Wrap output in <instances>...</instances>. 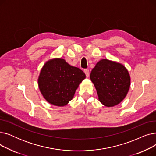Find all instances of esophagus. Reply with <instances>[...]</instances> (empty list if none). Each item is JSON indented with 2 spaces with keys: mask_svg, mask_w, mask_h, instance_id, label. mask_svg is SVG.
I'll return each mask as SVG.
<instances>
[{
  "mask_svg": "<svg viewBox=\"0 0 156 156\" xmlns=\"http://www.w3.org/2000/svg\"><path fill=\"white\" fill-rule=\"evenodd\" d=\"M84 73H85V75H86V76H87V77H88V76H89L90 72H89V70H88V69H84Z\"/></svg>",
  "mask_w": 156,
  "mask_h": 156,
  "instance_id": "esophagus-1",
  "label": "esophagus"
}]
</instances>
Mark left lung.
<instances>
[{
  "mask_svg": "<svg viewBox=\"0 0 156 156\" xmlns=\"http://www.w3.org/2000/svg\"><path fill=\"white\" fill-rule=\"evenodd\" d=\"M99 101L113 107L122 101L130 87V76L125 66L104 59L98 62L90 73Z\"/></svg>",
  "mask_w": 156,
  "mask_h": 156,
  "instance_id": "1",
  "label": "left lung"
}]
</instances>
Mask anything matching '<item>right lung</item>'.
Masks as SVG:
<instances>
[{
  "instance_id": "add662e5",
  "label": "right lung",
  "mask_w": 156,
  "mask_h": 156,
  "mask_svg": "<svg viewBox=\"0 0 156 156\" xmlns=\"http://www.w3.org/2000/svg\"><path fill=\"white\" fill-rule=\"evenodd\" d=\"M86 76L80 69L72 66L62 58L47 61L40 71L38 84L45 99L62 107L72 100L80 83Z\"/></svg>"
}]
</instances>
